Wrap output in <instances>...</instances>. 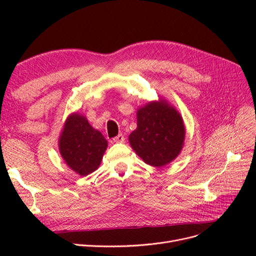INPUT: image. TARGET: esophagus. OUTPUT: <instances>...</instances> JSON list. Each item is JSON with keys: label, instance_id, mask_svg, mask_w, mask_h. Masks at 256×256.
Masks as SVG:
<instances>
[{"label": "esophagus", "instance_id": "1", "mask_svg": "<svg viewBox=\"0 0 256 256\" xmlns=\"http://www.w3.org/2000/svg\"><path fill=\"white\" fill-rule=\"evenodd\" d=\"M113 142L114 143H122V142H125V136H124V134H118V136H116L115 138H113Z\"/></svg>", "mask_w": 256, "mask_h": 256}]
</instances>
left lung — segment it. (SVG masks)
<instances>
[{"label": "left lung", "mask_w": 256, "mask_h": 256, "mask_svg": "<svg viewBox=\"0 0 256 256\" xmlns=\"http://www.w3.org/2000/svg\"><path fill=\"white\" fill-rule=\"evenodd\" d=\"M136 126L129 136V143L146 164L164 166L180 154L186 136L184 120L166 99L138 108Z\"/></svg>", "instance_id": "8db88e82"}]
</instances>
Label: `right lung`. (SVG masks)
Listing matches in <instances>:
<instances>
[{
    "instance_id": "obj_1",
    "label": "right lung",
    "mask_w": 256,
    "mask_h": 256,
    "mask_svg": "<svg viewBox=\"0 0 256 256\" xmlns=\"http://www.w3.org/2000/svg\"><path fill=\"white\" fill-rule=\"evenodd\" d=\"M108 142L100 131L94 129L82 114L68 116L58 138V150L65 164L81 176L99 168Z\"/></svg>"
}]
</instances>
